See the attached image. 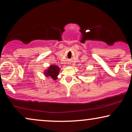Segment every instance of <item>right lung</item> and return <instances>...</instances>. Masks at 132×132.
Wrapping results in <instances>:
<instances>
[{"label":"right lung","instance_id":"obj_1","mask_svg":"<svg viewBox=\"0 0 132 132\" xmlns=\"http://www.w3.org/2000/svg\"><path fill=\"white\" fill-rule=\"evenodd\" d=\"M61 68L59 66L56 65L51 64L46 69L44 70V75L46 77L51 78L53 80H56L58 79L59 71H60Z\"/></svg>","mask_w":132,"mask_h":132}]
</instances>
